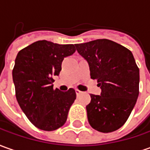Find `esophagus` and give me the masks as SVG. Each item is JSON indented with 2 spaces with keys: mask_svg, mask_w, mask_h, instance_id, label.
Masks as SVG:
<instances>
[{
  "mask_svg": "<svg viewBox=\"0 0 150 150\" xmlns=\"http://www.w3.org/2000/svg\"><path fill=\"white\" fill-rule=\"evenodd\" d=\"M75 93H76V95H77V96H79V94H81V93H82V92H81V91H79V89H75Z\"/></svg>",
  "mask_w": 150,
  "mask_h": 150,
  "instance_id": "34e87169",
  "label": "esophagus"
}]
</instances>
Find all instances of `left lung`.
I'll return each mask as SVG.
<instances>
[{"label": "left lung", "instance_id": "8db88e82", "mask_svg": "<svg viewBox=\"0 0 150 150\" xmlns=\"http://www.w3.org/2000/svg\"><path fill=\"white\" fill-rule=\"evenodd\" d=\"M88 63L91 79L101 95L90 94L86 106L89 125L103 133L117 131L127 121L139 96V70L129 49L108 39L75 44Z\"/></svg>", "mask_w": 150, "mask_h": 150}]
</instances>
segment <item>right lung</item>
I'll return each mask as SVG.
<instances>
[{"mask_svg":"<svg viewBox=\"0 0 150 150\" xmlns=\"http://www.w3.org/2000/svg\"><path fill=\"white\" fill-rule=\"evenodd\" d=\"M75 52L73 44L37 41L20 50L12 71L15 96L32 124L42 131H55L67 122L76 98L74 88L54 89L53 76L59 75L64 58Z\"/></svg>","mask_w":150,"mask_h":150,"instance_id":"1","label":"right lung"}]
</instances>
